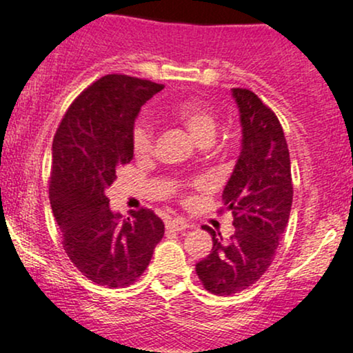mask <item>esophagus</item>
Masks as SVG:
<instances>
[{
    "label": "esophagus",
    "mask_w": 353,
    "mask_h": 353,
    "mask_svg": "<svg viewBox=\"0 0 353 353\" xmlns=\"http://www.w3.org/2000/svg\"><path fill=\"white\" fill-rule=\"evenodd\" d=\"M165 228L169 230H184V229L192 228V224L188 221H184V219H172V221H169L168 224H165Z\"/></svg>",
    "instance_id": "34e87169"
}]
</instances>
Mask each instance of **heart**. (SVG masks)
<instances>
[{
	"label": "heart",
	"instance_id": "heart-1",
	"mask_svg": "<svg viewBox=\"0 0 353 353\" xmlns=\"http://www.w3.org/2000/svg\"><path fill=\"white\" fill-rule=\"evenodd\" d=\"M163 119L181 124L196 143L209 144L217 129V117L204 101L182 99L159 111ZM152 128L144 119L136 121L131 129V149L137 159L148 157L152 151Z\"/></svg>",
	"mask_w": 353,
	"mask_h": 353
}]
</instances>
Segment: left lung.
<instances>
[{
    "instance_id": "left-lung-1",
    "label": "left lung",
    "mask_w": 353,
    "mask_h": 353,
    "mask_svg": "<svg viewBox=\"0 0 353 353\" xmlns=\"http://www.w3.org/2000/svg\"><path fill=\"white\" fill-rule=\"evenodd\" d=\"M232 96L241 112L242 152L222 199L232 210L236 232L222 242L212 229L204 228L214 245L196 264L204 289L216 295L241 292L265 274L289 222L294 197L289 148L275 112L250 89L234 88Z\"/></svg>"
}]
</instances>
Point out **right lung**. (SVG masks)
<instances>
[{
  "label": "right lung",
  "mask_w": 353,
  "mask_h": 353,
  "mask_svg": "<svg viewBox=\"0 0 353 353\" xmlns=\"http://www.w3.org/2000/svg\"><path fill=\"white\" fill-rule=\"evenodd\" d=\"M164 84L106 74L71 103L52 139L50 202L68 257L109 289L134 283L164 236L154 210L111 212L104 190L132 159L131 129L141 106Z\"/></svg>",
  "instance_id": "add662e5"
}]
</instances>
